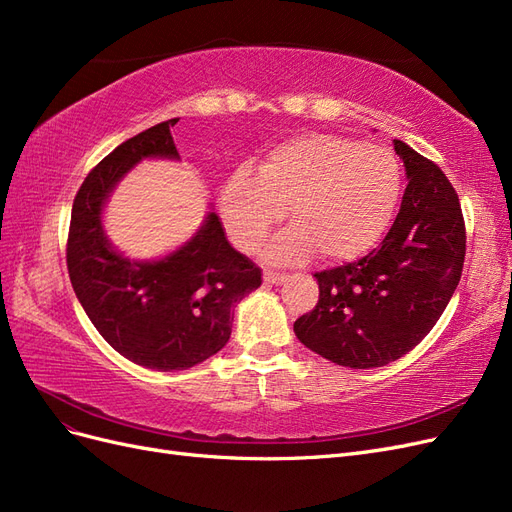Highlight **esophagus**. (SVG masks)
Segmentation results:
<instances>
[{"instance_id":"34e87169","label":"esophagus","mask_w":512,"mask_h":512,"mask_svg":"<svg viewBox=\"0 0 512 512\" xmlns=\"http://www.w3.org/2000/svg\"><path fill=\"white\" fill-rule=\"evenodd\" d=\"M286 280L284 273H273V271H267L265 273V282L267 284H282Z\"/></svg>"}]
</instances>
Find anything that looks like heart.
Segmentation results:
<instances>
[{
  "instance_id": "heart-1",
  "label": "heart",
  "mask_w": 512,
  "mask_h": 512,
  "mask_svg": "<svg viewBox=\"0 0 512 512\" xmlns=\"http://www.w3.org/2000/svg\"><path fill=\"white\" fill-rule=\"evenodd\" d=\"M401 192L404 170L391 149L305 134L271 149L258 173L235 170L220 190V213L230 241L254 252L288 207L292 226L267 247L269 262L297 265L314 252L324 262H350L386 235Z\"/></svg>"
}]
</instances>
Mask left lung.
I'll return each mask as SVG.
<instances>
[{"label": "left lung", "mask_w": 512, "mask_h": 512, "mask_svg": "<svg viewBox=\"0 0 512 512\" xmlns=\"http://www.w3.org/2000/svg\"><path fill=\"white\" fill-rule=\"evenodd\" d=\"M406 192L384 241L359 262L320 271V297L294 322L299 342L352 369L389 365L433 329L459 284L466 226L442 170L401 141Z\"/></svg>", "instance_id": "obj_1"}]
</instances>
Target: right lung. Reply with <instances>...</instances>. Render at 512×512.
I'll list each match as a JSON object with an SVG mask.
<instances>
[{"instance_id": "obj_1", "label": "right lung", "mask_w": 512, "mask_h": 512, "mask_svg": "<svg viewBox=\"0 0 512 512\" xmlns=\"http://www.w3.org/2000/svg\"><path fill=\"white\" fill-rule=\"evenodd\" d=\"M175 123L128 138L91 170L74 198L68 235V273L85 314L121 356L158 371L188 369L220 352L232 307L262 282L211 207L194 235L160 258L136 260L108 241L102 213L119 181L143 160L179 162Z\"/></svg>"}]
</instances>
